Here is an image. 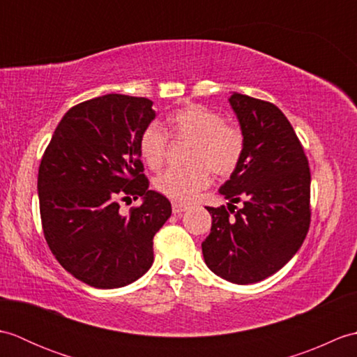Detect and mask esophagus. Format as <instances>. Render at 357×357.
Here are the masks:
<instances>
[{"instance_id":"1","label":"esophagus","mask_w":357,"mask_h":357,"mask_svg":"<svg viewBox=\"0 0 357 357\" xmlns=\"http://www.w3.org/2000/svg\"><path fill=\"white\" fill-rule=\"evenodd\" d=\"M172 210H173L174 215H181V213H184V211L187 210V206H183V204H178V202H173L172 204Z\"/></svg>"}]
</instances>
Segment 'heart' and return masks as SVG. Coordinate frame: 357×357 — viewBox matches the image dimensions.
<instances>
[{
	"mask_svg": "<svg viewBox=\"0 0 357 357\" xmlns=\"http://www.w3.org/2000/svg\"><path fill=\"white\" fill-rule=\"evenodd\" d=\"M176 136L195 139L188 169H169L155 178L156 192L174 202L188 204L210 184V170L218 176H229L242 161L245 139L241 128L227 124L221 113L201 104H190L170 116ZM138 150L150 169H159L169 150V135L151 123L144 128Z\"/></svg>",
	"mask_w": 357,
	"mask_h": 357,
	"instance_id": "obj_1",
	"label": "heart"
}]
</instances>
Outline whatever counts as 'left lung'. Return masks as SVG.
I'll return each mask as SVG.
<instances>
[{
  "mask_svg": "<svg viewBox=\"0 0 357 357\" xmlns=\"http://www.w3.org/2000/svg\"><path fill=\"white\" fill-rule=\"evenodd\" d=\"M245 150L219 188L227 207H207L211 230L202 242L207 267L233 284L275 275L291 259L310 227V167L290 121L275 104L233 92ZM242 200L245 207L234 211Z\"/></svg>",
  "mask_w": 357,
  "mask_h": 357,
  "instance_id": "1",
  "label": "left lung"
}]
</instances>
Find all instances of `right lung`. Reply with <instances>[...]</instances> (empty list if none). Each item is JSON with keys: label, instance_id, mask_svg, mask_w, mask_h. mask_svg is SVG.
I'll return each instance as SVG.
<instances>
[{"label": "right lung", "instance_id": "add662e5", "mask_svg": "<svg viewBox=\"0 0 357 357\" xmlns=\"http://www.w3.org/2000/svg\"><path fill=\"white\" fill-rule=\"evenodd\" d=\"M147 98L109 93L75 105L55 128L38 170V198L53 256L82 282L119 288L153 264V236L172 215L149 190L138 141L155 119ZM143 204L127 215L119 199Z\"/></svg>", "mask_w": 357, "mask_h": 357}]
</instances>
